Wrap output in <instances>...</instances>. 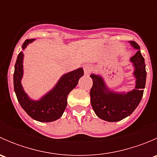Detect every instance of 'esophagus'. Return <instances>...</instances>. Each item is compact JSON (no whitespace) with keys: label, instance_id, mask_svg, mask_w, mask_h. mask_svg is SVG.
Returning <instances> with one entry per match:
<instances>
[{"label":"esophagus","instance_id":"1","mask_svg":"<svg viewBox=\"0 0 157 157\" xmlns=\"http://www.w3.org/2000/svg\"><path fill=\"white\" fill-rule=\"evenodd\" d=\"M83 71H84V74L85 75L88 76L90 75V73L92 72V71H93V67H92L91 64H85L84 66H83Z\"/></svg>","mask_w":157,"mask_h":157}]
</instances>
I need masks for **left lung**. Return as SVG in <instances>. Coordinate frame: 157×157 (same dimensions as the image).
Wrapping results in <instances>:
<instances>
[{
    "label": "left lung",
    "mask_w": 157,
    "mask_h": 157,
    "mask_svg": "<svg viewBox=\"0 0 157 157\" xmlns=\"http://www.w3.org/2000/svg\"><path fill=\"white\" fill-rule=\"evenodd\" d=\"M130 43L137 49V53L131 58L134 67L135 89L127 93H114L106 87L100 76L90 75L93 83L90 93L92 107L99 118L110 122L121 121L131 115L139 105L144 94L147 77L144 58L138 44L134 41H130Z\"/></svg>",
    "instance_id": "obj_1"
}]
</instances>
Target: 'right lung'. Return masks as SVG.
<instances>
[{
	"mask_svg": "<svg viewBox=\"0 0 157 157\" xmlns=\"http://www.w3.org/2000/svg\"><path fill=\"white\" fill-rule=\"evenodd\" d=\"M33 41L34 39H26L22 48H26L28 44ZM23 53L20 52L17 56L13 74L14 91L21 107L32 118L41 122H50L61 118L67 106V96L83 75V70L79 68L64 74L52 90L40 100L34 101L29 99L21 85L23 74Z\"/></svg>",
	"mask_w": 157,
	"mask_h": 157,
	"instance_id": "add662e5",
	"label": "right lung"
}]
</instances>
